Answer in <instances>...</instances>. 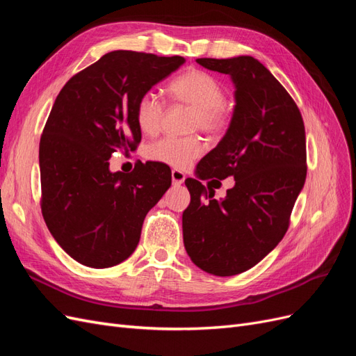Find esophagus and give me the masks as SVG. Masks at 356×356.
Listing matches in <instances>:
<instances>
[{
	"mask_svg": "<svg viewBox=\"0 0 356 356\" xmlns=\"http://www.w3.org/2000/svg\"><path fill=\"white\" fill-rule=\"evenodd\" d=\"M184 181H186V174H184V172H181L178 169L172 170V184H174V186H181Z\"/></svg>",
	"mask_w": 356,
	"mask_h": 356,
	"instance_id": "34e87169",
	"label": "esophagus"
}]
</instances>
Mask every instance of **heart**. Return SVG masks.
Wrapping results in <instances>:
<instances>
[{
	"label": "heart",
	"mask_w": 356,
	"mask_h": 356,
	"mask_svg": "<svg viewBox=\"0 0 356 356\" xmlns=\"http://www.w3.org/2000/svg\"><path fill=\"white\" fill-rule=\"evenodd\" d=\"M168 95L172 101L191 106V127H200L204 132H220L227 124L229 110L224 104L225 90L221 81L212 74L191 68L170 80ZM165 105L153 92L144 93L135 106V118L139 131L145 135H154L161 124ZM204 144L197 136L163 138L148 147V157L170 168L184 169L199 157Z\"/></svg>",
	"instance_id": "1"
}]
</instances>
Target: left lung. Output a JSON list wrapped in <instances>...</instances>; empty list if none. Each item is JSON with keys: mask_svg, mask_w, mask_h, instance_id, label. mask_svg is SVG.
Here are the masks:
<instances>
[{"mask_svg": "<svg viewBox=\"0 0 356 356\" xmlns=\"http://www.w3.org/2000/svg\"><path fill=\"white\" fill-rule=\"evenodd\" d=\"M196 62L230 75L236 105L227 132L199 161L196 178L186 179L191 200L182 212V236L203 272L233 276L260 263L288 230L306 181L305 123L284 86L255 58ZM215 176L235 178L220 201L200 182Z\"/></svg>", "mask_w": 356, "mask_h": 356, "instance_id": "1", "label": "left lung"}]
</instances>
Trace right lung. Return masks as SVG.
I'll return each mask as SVG.
<instances>
[{"label":"right lung","instance_id":"obj_1","mask_svg":"<svg viewBox=\"0 0 356 356\" xmlns=\"http://www.w3.org/2000/svg\"><path fill=\"white\" fill-rule=\"evenodd\" d=\"M184 62L114 50L75 74L53 104L40 141L41 212L80 264L106 268L131 257L147 212L170 187L163 163L139 161L124 174L110 170V157L141 143L138 99Z\"/></svg>","mask_w":356,"mask_h":356}]
</instances>
